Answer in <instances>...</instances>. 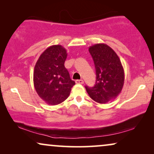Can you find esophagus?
<instances>
[{"label":"esophagus","instance_id":"1","mask_svg":"<svg viewBox=\"0 0 154 154\" xmlns=\"http://www.w3.org/2000/svg\"><path fill=\"white\" fill-rule=\"evenodd\" d=\"M84 83L83 82V81L82 79H81V80H76V81H75V83H77V84H83Z\"/></svg>","mask_w":154,"mask_h":154}]
</instances>
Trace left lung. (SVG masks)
Segmentation results:
<instances>
[{
    "label": "left lung",
    "mask_w": 154,
    "mask_h": 154,
    "mask_svg": "<svg viewBox=\"0 0 154 154\" xmlns=\"http://www.w3.org/2000/svg\"><path fill=\"white\" fill-rule=\"evenodd\" d=\"M89 52L95 66L96 83L85 89L94 101L105 104L121 93L125 81L123 67L114 50L106 44L90 46Z\"/></svg>",
    "instance_id": "1"
}]
</instances>
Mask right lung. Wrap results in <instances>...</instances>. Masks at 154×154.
Returning a JSON list of instances; mask_svg holds the SVG:
<instances>
[{"mask_svg": "<svg viewBox=\"0 0 154 154\" xmlns=\"http://www.w3.org/2000/svg\"><path fill=\"white\" fill-rule=\"evenodd\" d=\"M66 57V50L63 46L52 45L41 54L35 65L34 88L48 104L57 105L64 102L75 85L64 66Z\"/></svg>", "mask_w": 154, "mask_h": 154, "instance_id": "right-lung-1", "label": "right lung"}]
</instances>
